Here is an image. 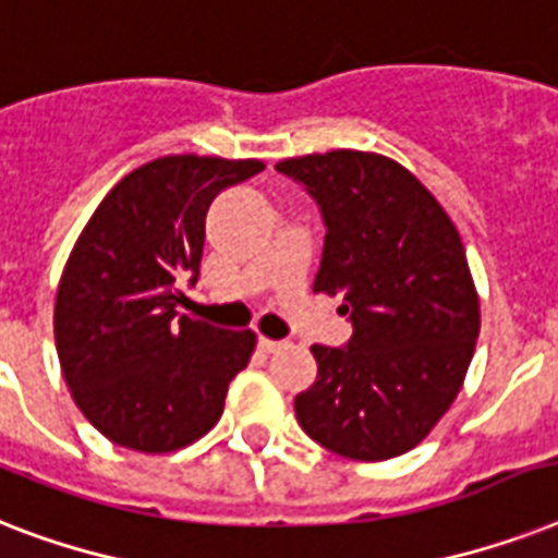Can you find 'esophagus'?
<instances>
[{"label": "esophagus", "instance_id": "1", "mask_svg": "<svg viewBox=\"0 0 558 558\" xmlns=\"http://www.w3.org/2000/svg\"><path fill=\"white\" fill-rule=\"evenodd\" d=\"M260 344V350H266V353H275V350H280L287 341H275V339H260L257 341Z\"/></svg>", "mask_w": 558, "mask_h": 558}]
</instances>
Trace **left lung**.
I'll return each instance as SVG.
<instances>
[{"label": "left lung", "instance_id": "left-lung-1", "mask_svg": "<svg viewBox=\"0 0 558 558\" xmlns=\"http://www.w3.org/2000/svg\"><path fill=\"white\" fill-rule=\"evenodd\" d=\"M322 208L315 292L341 295L348 348L313 344L318 379L298 423L350 460H388L428 437L463 388L481 301L449 214L388 156L330 150L278 161Z\"/></svg>", "mask_w": 558, "mask_h": 558}]
</instances>
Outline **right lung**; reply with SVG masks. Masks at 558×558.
I'll return each instance as SVG.
<instances>
[{"label": "right lung", "instance_id": "obj_1", "mask_svg": "<svg viewBox=\"0 0 558 558\" xmlns=\"http://www.w3.org/2000/svg\"><path fill=\"white\" fill-rule=\"evenodd\" d=\"M257 159L165 156L126 173L77 236L54 301V341L74 405L107 440L177 451L222 416L257 336L177 315L196 283L205 214Z\"/></svg>", "mask_w": 558, "mask_h": 558}]
</instances>
